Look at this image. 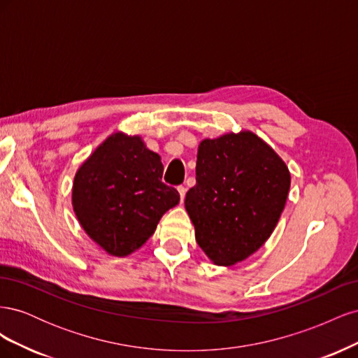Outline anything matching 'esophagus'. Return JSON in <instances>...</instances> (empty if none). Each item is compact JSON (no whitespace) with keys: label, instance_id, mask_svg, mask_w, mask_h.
<instances>
[{"label":"esophagus","instance_id":"esophagus-1","mask_svg":"<svg viewBox=\"0 0 358 358\" xmlns=\"http://www.w3.org/2000/svg\"><path fill=\"white\" fill-rule=\"evenodd\" d=\"M178 191H179V196H180V201H183V199H185V194H187V187H178Z\"/></svg>","mask_w":358,"mask_h":358}]
</instances>
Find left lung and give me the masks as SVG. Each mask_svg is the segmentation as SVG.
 Here are the masks:
<instances>
[{"label": "left lung", "instance_id": "1", "mask_svg": "<svg viewBox=\"0 0 358 358\" xmlns=\"http://www.w3.org/2000/svg\"><path fill=\"white\" fill-rule=\"evenodd\" d=\"M185 209L196 241L215 264L243 262L264 245L285 208L291 176L285 162L249 131L206 138Z\"/></svg>", "mask_w": 358, "mask_h": 358}]
</instances>
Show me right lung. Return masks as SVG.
Segmentation results:
<instances>
[{
  "instance_id": "obj_1",
  "label": "right lung",
  "mask_w": 358,
  "mask_h": 358,
  "mask_svg": "<svg viewBox=\"0 0 358 358\" xmlns=\"http://www.w3.org/2000/svg\"><path fill=\"white\" fill-rule=\"evenodd\" d=\"M162 170L159 155L142 138L116 133L76 173L73 209L106 252L125 257L136 251L179 203L178 189L161 182Z\"/></svg>"
}]
</instances>
